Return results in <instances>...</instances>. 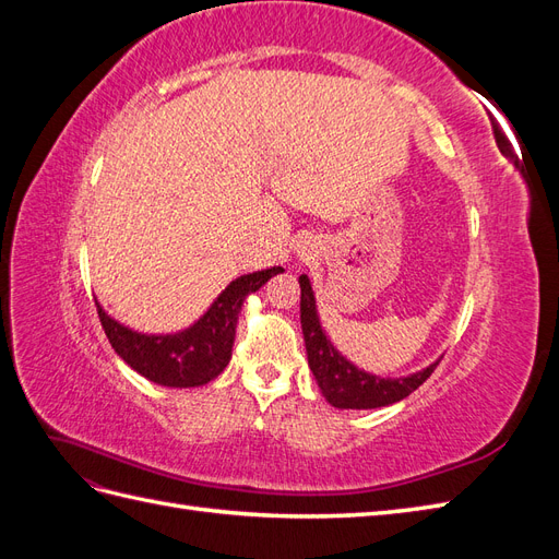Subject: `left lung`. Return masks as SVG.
Returning a JSON list of instances; mask_svg holds the SVG:
<instances>
[{
	"label": "left lung",
	"instance_id": "8db88e82",
	"mask_svg": "<svg viewBox=\"0 0 559 559\" xmlns=\"http://www.w3.org/2000/svg\"><path fill=\"white\" fill-rule=\"evenodd\" d=\"M298 284H300V326H302V337H306L308 364L321 389V394H324V399L333 405V408L370 411V408H382V405H392L413 394L415 389L433 373L438 361H441L438 359L427 368H421L417 373L405 376V378H380L373 373H366V370L349 364L343 354L331 345L324 329H321L312 284L308 275H300Z\"/></svg>",
	"mask_w": 559,
	"mask_h": 559
}]
</instances>
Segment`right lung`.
Segmentation results:
<instances>
[{"label": "right lung", "instance_id": "right-lung-1", "mask_svg": "<svg viewBox=\"0 0 559 559\" xmlns=\"http://www.w3.org/2000/svg\"><path fill=\"white\" fill-rule=\"evenodd\" d=\"M277 273H284V267L257 270V273L233 280L210 310L179 333L151 335L132 331L109 317L95 300L97 317L103 321L114 352L140 376L163 386H200L214 380L228 366L245 298L259 292Z\"/></svg>", "mask_w": 559, "mask_h": 559}]
</instances>
